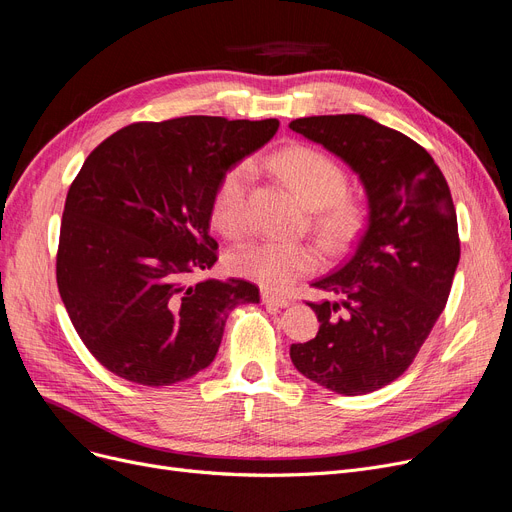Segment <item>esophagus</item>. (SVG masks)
<instances>
[{"instance_id": "obj_1", "label": "esophagus", "mask_w": 512, "mask_h": 512, "mask_svg": "<svg viewBox=\"0 0 512 512\" xmlns=\"http://www.w3.org/2000/svg\"><path fill=\"white\" fill-rule=\"evenodd\" d=\"M261 301H263L265 305H272V307H288V305H291V299L278 297V295H272V293H263V295H261Z\"/></svg>"}]
</instances>
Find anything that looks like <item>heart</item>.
I'll return each mask as SVG.
<instances>
[{
	"label": "heart",
	"instance_id": "1",
	"mask_svg": "<svg viewBox=\"0 0 512 512\" xmlns=\"http://www.w3.org/2000/svg\"><path fill=\"white\" fill-rule=\"evenodd\" d=\"M272 167L284 177L301 201L316 209V228L328 247H341L358 232L364 209L347 194L345 169L326 152L303 144L286 146L272 157ZM255 177L251 161L232 165L213 194V224L226 236H240L249 226V192ZM320 253L309 242L261 240L244 244L230 255L234 274L282 293L299 278L316 272Z\"/></svg>",
	"mask_w": 512,
	"mask_h": 512
}]
</instances>
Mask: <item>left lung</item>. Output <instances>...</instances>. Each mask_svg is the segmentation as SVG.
<instances>
[{
	"mask_svg": "<svg viewBox=\"0 0 512 512\" xmlns=\"http://www.w3.org/2000/svg\"><path fill=\"white\" fill-rule=\"evenodd\" d=\"M288 127L347 163L368 198L353 255L314 282L339 301L309 303L320 330L291 345V360L309 381L364 395L406 372L448 303L460 259L452 194L425 148L364 115L303 117Z\"/></svg>",
	"mask_w": 512,
	"mask_h": 512,
	"instance_id": "obj_1",
	"label": "left lung"
}]
</instances>
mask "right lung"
I'll use <instances>...</instances> for the list:
<instances>
[{
    "label": "right lung",
    "mask_w": 512,
    "mask_h": 512,
    "mask_svg": "<svg viewBox=\"0 0 512 512\" xmlns=\"http://www.w3.org/2000/svg\"><path fill=\"white\" fill-rule=\"evenodd\" d=\"M278 125L133 123L85 159L66 194L56 280L77 335L106 370L146 387L186 381L215 360L230 311L259 303L247 280H188L217 261L209 228L221 175Z\"/></svg>",
    "instance_id": "obj_1"
}]
</instances>
